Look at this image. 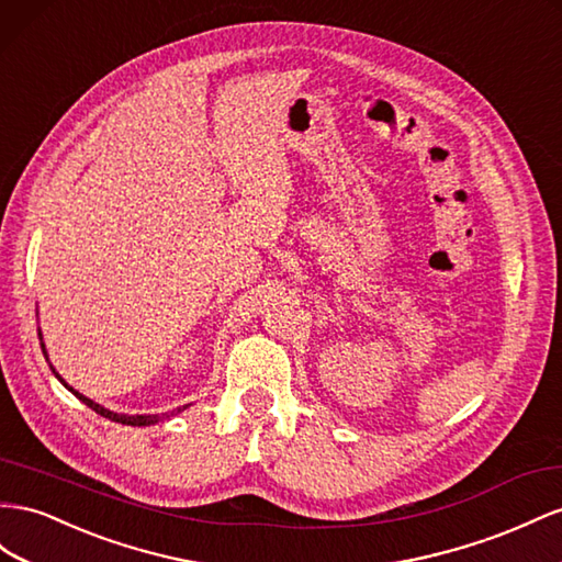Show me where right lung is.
Returning <instances> with one entry per match:
<instances>
[{"label": "right lung", "mask_w": 562, "mask_h": 562, "mask_svg": "<svg viewBox=\"0 0 562 562\" xmlns=\"http://www.w3.org/2000/svg\"><path fill=\"white\" fill-rule=\"evenodd\" d=\"M40 338H42V333H40ZM42 352H44V342H42ZM44 355H47V352H44ZM52 371H54V367H52ZM56 373V371H54ZM56 378H58V381L60 383H64L66 385V381H64V378H60L58 373H56ZM72 394H75V397H78L80 402H85L89 408H94V412L99 414V416H103V418H111V420H115V423H125V426H148V423H156L160 416H123V414H113V412H109V408H103V406H99L97 402H92V400H87L85 397V394H80L78 390H72L70 385H66ZM184 408L187 406H179L177 408V412H172V414H179V412H184Z\"/></svg>", "instance_id": "right-lung-1"}]
</instances>
